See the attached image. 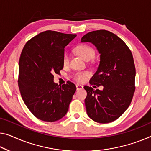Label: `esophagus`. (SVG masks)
Listing matches in <instances>:
<instances>
[{
    "label": "esophagus",
    "instance_id": "34e87169",
    "mask_svg": "<svg viewBox=\"0 0 151 151\" xmlns=\"http://www.w3.org/2000/svg\"><path fill=\"white\" fill-rule=\"evenodd\" d=\"M76 89L77 90H79V89H81L83 88V86L81 85H79V84H77L76 85Z\"/></svg>",
    "mask_w": 151,
    "mask_h": 151
}]
</instances>
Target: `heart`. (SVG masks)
<instances>
[{"label": "heart", "mask_w": 151, "mask_h": 151, "mask_svg": "<svg viewBox=\"0 0 151 151\" xmlns=\"http://www.w3.org/2000/svg\"><path fill=\"white\" fill-rule=\"evenodd\" d=\"M76 51L78 55L85 60H89L93 58L95 56V51L91 47L87 45H80L76 47ZM69 62V54L65 53L63 56V64L67 65ZM89 76V73L87 71L77 72L73 75V78L76 82L82 83L84 82L87 78Z\"/></svg>", "instance_id": "1"}]
</instances>
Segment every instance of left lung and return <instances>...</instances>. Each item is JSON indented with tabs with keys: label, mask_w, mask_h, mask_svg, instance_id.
Listing matches in <instances>:
<instances>
[{
	"label": "left lung",
	"mask_w": 151,
	"mask_h": 151,
	"mask_svg": "<svg viewBox=\"0 0 151 151\" xmlns=\"http://www.w3.org/2000/svg\"><path fill=\"white\" fill-rule=\"evenodd\" d=\"M81 40L91 42L100 54V64L89 83L103 85V89L84 87L87 115L96 122L111 123L124 113L133 98L136 76L133 55L123 40L108 30L92 31Z\"/></svg>",
	"instance_id": "8db88e82"
}]
</instances>
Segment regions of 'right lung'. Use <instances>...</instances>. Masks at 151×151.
Here are the masks:
<instances>
[{
	"mask_svg": "<svg viewBox=\"0 0 151 151\" xmlns=\"http://www.w3.org/2000/svg\"><path fill=\"white\" fill-rule=\"evenodd\" d=\"M76 35L47 30L26 42L19 60L18 86L32 114L47 122L66 115L76 86L70 81L58 85L53 74L64 67V48Z\"/></svg>",
	"mask_w": 151,
	"mask_h": 151,
	"instance_id": "obj_1",
	"label": "right lung"
}]
</instances>
